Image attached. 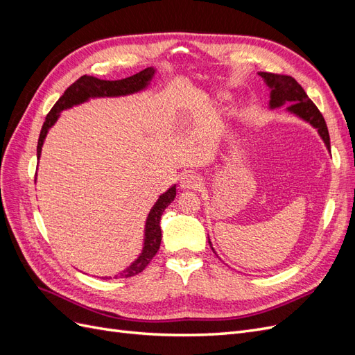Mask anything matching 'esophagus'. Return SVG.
<instances>
[{
  "instance_id": "1",
  "label": "esophagus",
  "mask_w": 355,
  "mask_h": 355,
  "mask_svg": "<svg viewBox=\"0 0 355 355\" xmlns=\"http://www.w3.org/2000/svg\"><path fill=\"white\" fill-rule=\"evenodd\" d=\"M179 185L182 189H198L201 187V178L194 171H185L180 176Z\"/></svg>"
}]
</instances>
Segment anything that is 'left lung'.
<instances>
[{"label":"left lung","mask_w":355,"mask_h":355,"mask_svg":"<svg viewBox=\"0 0 355 355\" xmlns=\"http://www.w3.org/2000/svg\"><path fill=\"white\" fill-rule=\"evenodd\" d=\"M263 78L268 87H270V108L275 110L280 106L288 103L287 111L299 116L300 120H304L313 125L318 132L320 137L323 139L326 148L330 151V136L323 115L318 111L314 102L308 98L305 90L300 87V84L288 75H280V73H271V72H257ZM209 244L211 247L210 239ZM213 249V247H211ZM214 252V249H213Z\"/></svg>","instance_id":"obj_1"}]
</instances>
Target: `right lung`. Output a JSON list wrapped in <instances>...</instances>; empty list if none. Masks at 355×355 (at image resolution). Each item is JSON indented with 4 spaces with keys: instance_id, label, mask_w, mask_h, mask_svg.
<instances>
[{
    "instance_id": "1",
    "label": "right lung",
    "mask_w": 355,
    "mask_h": 355,
    "mask_svg": "<svg viewBox=\"0 0 355 355\" xmlns=\"http://www.w3.org/2000/svg\"><path fill=\"white\" fill-rule=\"evenodd\" d=\"M155 73L154 68H146L141 72H137L132 77L116 80V81H106L90 77V75H83L73 84L65 90L59 101L53 106L51 111L47 114L46 121L42 124L40 139H38V146H37V157L40 159L41 157V149L42 144H44V139L50 130V127L55 125L58 118L62 111L69 110L75 105H80L87 102L90 98H115V96H127L133 94L146 89L149 83H151L153 77ZM176 197V185L170 187L164 194H161L157 202L153 206L151 211H149L146 223H145V235H144V247L141 254L137 256L130 265H128L124 271L120 274L114 275V278H128L137 275L142 272L148 263L153 261V257L157 254L159 244H161V214L166 210L168 204L175 200ZM103 280H108L111 277H102Z\"/></svg>"
}]
</instances>
